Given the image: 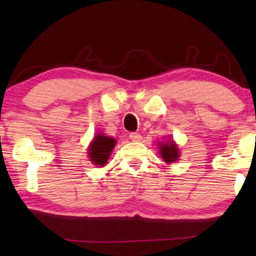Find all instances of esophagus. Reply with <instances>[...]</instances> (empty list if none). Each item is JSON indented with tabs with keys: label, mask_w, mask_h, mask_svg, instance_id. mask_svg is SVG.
Segmentation results:
<instances>
[{
	"label": "esophagus",
	"mask_w": 256,
	"mask_h": 256,
	"mask_svg": "<svg viewBox=\"0 0 256 256\" xmlns=\"http://www.w3.org/2000/svg\"><path fill=\"white\" fill-rule=\"evenodd\" d=\"M130 138H131V140L134 141V142H138V141L142 140V136L138 133H134L133 132V133L130 134Z\"/></svg>",
	"instance_id": "obj_1"
}]
</instances>
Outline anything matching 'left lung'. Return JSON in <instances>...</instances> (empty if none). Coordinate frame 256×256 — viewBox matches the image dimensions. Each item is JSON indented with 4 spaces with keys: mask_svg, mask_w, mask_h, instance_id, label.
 I'll return each instance as SVG.
<instances>
[{
    "mask_svg": "<svg viewBox=\"0 0 256 256\" xmlns=\"http://www.w3.org/2000/svg\"><path fill=\"white\" fill-rule=\"evenodd\" d=\"M168 140L166 142H158V149H159V154L160 157L166 164H172L180 160V148L177 146L176 142L170 138V136H167Z\"/></svg>",
    "mask_w": 256,
    "mask_h": 256,
    "instance_id": "1",
    "label": "left lung"
}]
</instances>
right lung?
Listing matches in <instances>:
<instances>
[{
  "instance_id": "1",
  "label": "right lung",
  "mask_w": 256,
  "mask_h": 256,
  "mask_svg": "<svg viewBox=\"0 0 256 256\" xmlns=\"http://www.w3.org/2000/svg\"><path fill=\"white\" fill-rule=\"evenodd\" d=\"M116 138L108 136L106 134L98 132L94 134V138L88 146V158L92 164L97 167H104L110 159L112 149L115 148Z\"/></svg>"
}]
</instances>
